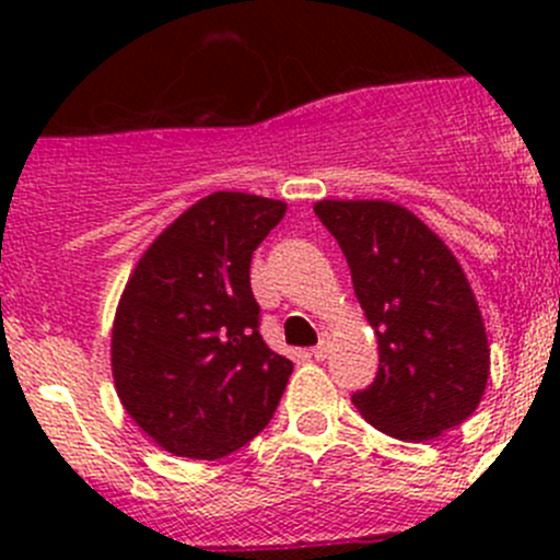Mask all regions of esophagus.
Listing matches in <instances>:
<instances>
[{
  "mask_svg": "<svg viewBox=\"0 0 560 560\" xmlns=\"http://www.w3.org/2000/svg\"><path fill=\"white\" fill-rule=\"evenodd\" d=\"M327 352H330V332H322L319 336V343L312 349V354L316 360H325Z\"/></svg>",
  "mask_w": 560,
  "mask_h": 560,
  "instance_id": "1",
  "label": "esophagus"
}]
</instances>
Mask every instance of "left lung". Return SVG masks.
I'll return each instance as SVG.
<instances>
[{
  "instance_id": "1",
  "label": "left lung",
  "mask_w": 560,
  "mask_h": 560,
  "mask_svg": "<svg viewBox=\"0 0 560 560\" xmlns=\"http://www.w3.org/2000/svg\"><path fill=\"white\" fill-rule=\"evenodd\" d=\"M380 343V371L352 395L360 415L400 442H431L474 415L490 343L471 284L450 246L389 200H319Z\"/></svg>"
}]
</instances>
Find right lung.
Wrapping results in <instances>:
<instances>
[{
  "label": "right lung",
  "instance_id": "1",
  "mask_svg": "<svg viewBox=\"0 0 560 560\" xmlns=\"http://www.w3.org/2000/svg\"><path fill=\"white\" fill-rule=\"evenodd\" d=\"M284 213V200L213 191L167 224L129 273L113 316V387L167 453H235L279 406L292 363L259 336L248 265Z\"/></svg>",
  "mask_w": 560,
  "mask_h": 560
}]
</instances>
